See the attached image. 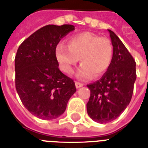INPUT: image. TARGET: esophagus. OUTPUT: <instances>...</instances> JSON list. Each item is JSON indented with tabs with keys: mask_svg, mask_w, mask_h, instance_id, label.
<instances>
[{
	"mask_svg": "<svg viewBox=\"0 0 148 148\" xmlns=\"http://www.w3.org/2000/svg\"><path fill=\"white\" fill-rule=\"evenodd\" d=\"M83 86L84 84L78 82H75V86H76V88H80V87H82Z\"/></svg>",
	"mask_w": 148,
	"mask_h": 148,
	"instance_id": "esophagus-1",
	"label": "esophagus"
}]
</instances>
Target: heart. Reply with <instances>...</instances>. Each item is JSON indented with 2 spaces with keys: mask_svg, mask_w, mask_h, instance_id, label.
<instances>
[{
  "mask_svg": "<svg viewBox=\"0 0 148 148\" xmlns=\"http://www.w3.org/2000/svg\"><path fill=\"white\" fill-rule=\"evenodd\" d=\"M67 43H58L55 48L60 68L66 74L73 73L79 58L82 66L76 75L80 80H89L93 75L100 77L110 67L113 47L109 39L84 32L70 37Z\"/></svg>",
  "mask_w": 148,
  "mask_h": 148,
  "instance_id": "b5f03b06",
  "label": "heart"
}]
</instances>
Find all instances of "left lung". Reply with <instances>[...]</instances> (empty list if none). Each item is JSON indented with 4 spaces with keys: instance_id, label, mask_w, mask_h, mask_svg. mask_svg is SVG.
<instances>
[{
    "instance_id": "8db88e82",
    "label": "left lung",
    "mask_w": 148,
    "mask_h": 148,
    "mask_svg": "<svg viewBox=\"0 0 148 148\" xmlns=\"http://www.w3.org/2000/svg\"><path fill=\"white\" fill-rule=\"evenodd\" d=\"M108 31L113 46L111 66L100 80L87 85L90 90L87 112L93 121L101 124L114 121L127 108L136 79L133 57L117 36Z\"/></svg>"
}]
</instances>
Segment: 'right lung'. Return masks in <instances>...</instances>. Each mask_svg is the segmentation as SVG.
Listing matches in <instances>:
<instances>
[{
    "label": "right lung",
    "mask_w": 148,
    "mask_h": 148,
    "mask_svg": "<svg viewBox=\"0 0 148 148\" xmlns=\"http://www.w3.org/2000/svg\"><path fill=\"white\" fill-rule=\"evenodd\" d=\"M74 30L71 24H49L21 43L15 58L16 89L24 107L36 117L60 116L76 92L74 80L62 73L55 48L62 37Z\"/></svg>",
    "instance_id": "add662e5"
}]
</instances>
